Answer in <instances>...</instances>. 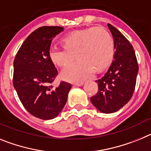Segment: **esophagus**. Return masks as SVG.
Segmentation results:
<instances>
[{
    "label": "esophagus",
    "instance_id": "34e87169",
    "mask_svg": "<svg viewBox=\"0 0 151 151\" xmlns=\"http://www.w3.org/2000/svg\"><path fill=\"white\" fill-rule=\"evenodd\" d=\"M83 82H79V83H74V86H83Z\"/></svg>",
    "mask_w": 151,
    "mask_h": 151
}]
</instances>
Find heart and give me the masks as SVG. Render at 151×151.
I'll return each instance as SVG.
<instances>
[{
    "mask_svg": "<svg viewBox=\"0 0 151 151\" xmlns=\"http://www.w3.org/2000/svg\"><path fill=\"white\" fill-rule=\"evenodd\" d=\"M65 46L51 45L48 56L58 66H65L74 59H79L65 68L61 77L65 81L77 82L90 77L93 70L106 68L112 59L113 39L103 27H90L76 30L64 36Z\"/></svg>",
    "mask_w": 151,
    "mask_h": 151,
    "instance_id": "obj_1",
    "label": "heart"
}]
</instances>
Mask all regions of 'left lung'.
Listing matches in <instances>:
<instances>
[{
    "label": "left lung",
    "instance_id": "8db88e82",
    "mask_svg": "<svg viewBox=\"0 0 151 151\" xmlns=\"http://www.w3.org/2000/svg\"><path fill=\"white\" fill-rule=\"evenodd\" d=\"M114 39L115 52L109 70L98 83V92L90 98L94 106L103 113L117 112L128 103L134 91L138 64L129 41L117 29L108 24Z\"/></svg>",
    "mask_w": 151,
    "mask_h": 151
}]
</instances>
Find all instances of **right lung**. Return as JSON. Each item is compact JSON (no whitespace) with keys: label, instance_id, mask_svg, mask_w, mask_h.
Instances as JSON below:
<instances>
[{"label":"right lung","instance_id":"1","mask_svg":"<svg viewBox=\"0 0 151 151\" xmlns=\"http://www.w3.org/2000/svg\"><path fill=\"white\" fill-rule=\"evenodd\" d=\"M61 27H42L26 39L14 61L13 84L24 108L43 120L57 117L66 104L71 85L64 81L52 85L58 70L48 56L53 38Z\"/></svg>","mask_w":151,"mask_h":151}]
</instances>
